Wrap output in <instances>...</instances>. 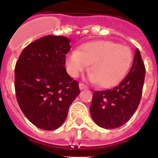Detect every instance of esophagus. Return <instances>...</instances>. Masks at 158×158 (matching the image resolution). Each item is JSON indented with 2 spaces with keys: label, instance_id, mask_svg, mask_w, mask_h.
Returning a JSON list of instances; mask_svg holds the SVG:
<instances>
[{
  "label": "esophagus",
  "instance_id": "1",
  "mask_svg": "<svg viewBox=\"0 0 158 158\" xmlns=\"http://www.w3.org/2000/svg\"><path fill=\"white\" fill-rule=\"evenodd\" d=\"M88 87L87 85H85V84H83V83H79V89L80 90H83V89H87Z\"/></svg>",
  "mask_w": 158,
  "mask_h": 158
}]
</instances>
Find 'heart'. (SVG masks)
<instances>
[{"label":"heart","instance_id":"obj_1","mask_svg":"<svg viewBox=\"0 0 158 158\" xmlns=\"http://www.w3.org/2000/svg\"><path fill=\"white\" fill-rule=\"evenodd\" d=\"M133 61L128 46L112 41H95L81 45L66 57L68 73L76 78L90 65V79L103 88L118 85L124 79Z\"/></svg>","mask_w":158,"mask_h":158}]
</instances>
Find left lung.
Listing matches in <instances>:
<instances>
[{
  "label": "left lung",
  "instance_id": "left-lung-1",
  "mask_svg": "<svg viewBox=\"0 0 158 158\" xmlns=\"http://www.w3.org/2000/svg\"><path fill=\"white\" fill-rule=\"evenodd\" d=\"M144 75V64L137 48L133 66L125 79L112 89L94 91L90 112L96 124L106 129L124 125L140 102Z\"/></svg>",
  "mask_w": 158,
  "mask_h": 158
}]
</instances>
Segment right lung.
Instances as JSON below:
<instances>
[{
  "label": "right lung",
  "instance_id": "add662e5",
  "mask_svg": "<svg viewBox=\"0 0 158 158\" xmlns=\"http://www.w3.org/2000/svg\"><path fill=\"white\" fill-rule=\"evenodd\" d=\"M70 39L48 35L27 45L14 69L18 103L32 124L56 130L68 116V109L80 93L79 83L65 68Z\"/></svg>",
  "mask_w": 158,
  "mask_h": 158
}]
</instances>
